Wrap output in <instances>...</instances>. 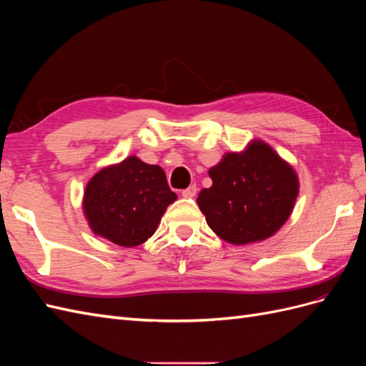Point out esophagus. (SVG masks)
I'll list each match as a JSON object with an SVG mask.
<instances>
[{"instance_id": "esophagus-1", "label": "esophagus", "mask_w": 366, "mask_h": 366, "mask_svg": "<svg viewBox=\"0 0 366 366\" xmlns=\"http://www.w3.org/2000/svg\"><path fill=\"white\" fill-rule=\"evenodd\" d=\"M197 186L195 184H191L189 187H186V189L182 192V195L184 197V198H192V197H195L197 195Z\"/></svg>"}]
</instances>
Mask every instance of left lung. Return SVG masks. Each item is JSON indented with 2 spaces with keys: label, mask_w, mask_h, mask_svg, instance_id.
Masks as SVG:
<instances>
[{
  "label": "left lung",
  "mask_w": 366,
  "mask_h": 366,
  "mask_svg": "<svg viewBox=\"0 0 366 366\" xmlns=\"http://www.w3.org/2000/svg\"><path fill=\"white\" fill-rule=\"evenodd\" d=\"M209 177L212 186L198 194V207L209 227L235 246L274 235L292 215L299 194L293 166L259 139L239 152H226Z\"/></svg>",
  "instance_id": "left-lung-1"
}]
</instances>
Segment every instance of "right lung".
I'll list each match as a JSON object with an SVG mask.
<instances>
[{"label":"right lung","instance_id":"obj_1","mask_svg":"<svg viewBox=\"0 0 366 366\" xmlns=\"http://www.w3.org/2000/svg\"><path fill=\"white\" fill-rule=\"evenodd\" d=\"M175 200L160 166L129 156L92 177L82 210L94 235L136 247L154 235L166 207Z\"/></svg>","mask_w":366,"mask_h":366}]
</instances>
